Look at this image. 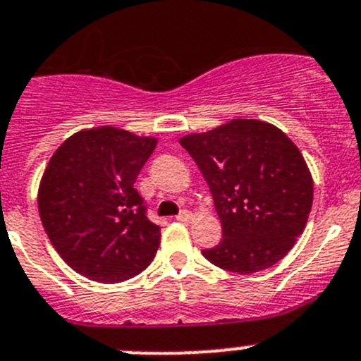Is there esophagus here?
<instances>
[{
  "label": "esophagus",
  "mask_w": 361,
  "mask_h": 361,
  "mask_svg": "<svg viewBox=\"0 0 361 361\" xmlns=\"http://www.w3.org/2000/svg\"><path fill=\"white\" fill-rule=\"evenodd\" d=\"M192 219H194V216H192V213L187 212V209H183V212L176 216V220H180V222H190Z\"/></svg>",
  "instance_id": "obj_1"
}]
</instances>
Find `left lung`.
Wrapping results in <instances>:
<instances>
[{"instance_id":"left-lung-1","label":"left lung","mask_w":361,"mask_h":361,"mask_svg":"<svg viewBox=\"0 0 361 361\" xmlns=\"http://www.w3.org/2000/svg\"><path fill=\"white\" fill-rule=\"evenodd\" d=\"M180 145L204 176L222 224L224 238L202 255L241 275L286 257L314 197L312 174L295 142L275 125L236 118L183 135Z\"/></svg>"}]
</instances>
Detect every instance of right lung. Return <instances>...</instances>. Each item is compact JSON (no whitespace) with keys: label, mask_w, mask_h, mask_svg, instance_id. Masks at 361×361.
Returning a JSON list of instances; mask_svg holds the SVG:
<instances>
[{"label":"right lung","mask_w":361,"mask_h":361,"mask_svg":"<svg viewBox=\"0 0 361 361\" xmlns=\"http://www.w3.org/2000/svg\"><path fill=\"white\" fill-rule=\"evenodd\" d=\"M157 142L104 125L75 132L52 153L38 213L52 247L82 277L118 284L155 257L160 227L146 216L134 183Z\"/></svg>","instance_id":"right-lung-1"}]
</instances>
